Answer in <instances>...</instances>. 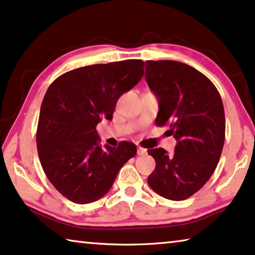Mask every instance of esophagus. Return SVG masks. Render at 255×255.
Returning <instances> with one entry per match:
<instances>
[{
	"mask_svg": "<svg viewBox=\"0 0 255 255\" xmlns=\"http://www.w3.org/2000/svg\"><path fill=\"white\" fill-rule=\"evenodd\" d=\"M137 154H138V155H145V154H146V149L142 148V147H138V149H137Z\"/></svg>",
	"mask_w": 255,
	"mask_h": 255,
	"instance_id": "obj_1",
	"label": "esophagus"
}]
</instances>
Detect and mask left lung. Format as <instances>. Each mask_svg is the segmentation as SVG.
<instances>
[{"instance_id":"left-lung-1","label":"left lung","mask_w":255,"mask_h":255,"mask_svg":"<svg viewBox=\"0 0 255 255\" xmlns=\"http://www.w3.org/2000/svg\"><path fill=\"white\" fill-rule=\"evenodd\" d=\"M145 77L159 100L156 126H169L175 153L151 148L155 169L147 183L159 195L183 201L203 187L215 172L225 142L221 96L207 76L171 60L146 61Z\"/></svg>"}]
</instances>
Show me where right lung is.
<instances>
[{"label":"right lung","instance_id":"right-lung-1","mask_svg":"<svg viewBox=\"0 0 255 255\" xmlns=\"http://www.w3.org/2000/svg\"><path fill=\"white\" fill-rule=\"evenodd\" d=\"M142 60L92 64L66 72L50 85L40 106L36 143L48 180L77 204L98 201L110 191L136 145H99L96 126L112 119L117 101L144 75Z\"/></svg>","mask_w":255,"mask_h":255}]
</instances>
